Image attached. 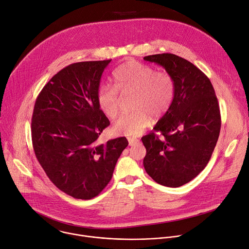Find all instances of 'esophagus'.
<instances>
[{"label":"esophagus","mask_w":249,"mask_h":249,"mask_svg":"<svg viewBox=\"0 0 249 249\" xmlns=\"http://www.w3.org/2000/svg\"><path fill=\"white\" fill-rule=\"evenodd\" d=\"M128 141H129V146H134L139 143V140L136 138H129Z\"/></svg>","instance_id":"esophagus-1"}]
</instances>
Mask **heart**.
I'll use <instances>...</instances> for the list:
<instances>
[{
	"mask_svg": "<svg viewBox=\"0 0 249 249\" xmlns=\"http://www.w3.org/2000/svg\"><path fill=\"white\" fill-rule=\"evenodd\" d=\"M114 87L100 86L96 100L100 110L110 119L119 114L120 94L131 95L133 113L122 116L113 126L118 135L135 137L151 124L152 117L162 116L170 107L175 93V83L170 74L156 72L146 64L130 60L115 69Z\"/></svg>",
	"mask_w": 249,
	"mask_h": 249,
	"instance_id": "obj_1",
	"label": "heart"
}]
</instances>
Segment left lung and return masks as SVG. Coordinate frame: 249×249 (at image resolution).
I'll list each match as a JSON object with an SVG mask.
<instances>
[{"instance_id": "1", "label": "left lung", "mask_w": 249, "mask_h": 249, "mask_svg": "<svg viewBox=\"0 0 249 249\" xmlns=\"http://www.w3.org/2000/svg\"><path fill=\"white\" fill-rule=\"evenodd\" d=\"M144 60L164 68L175 83L169 109L155 131L142 138L147 150L144 167L157 183L179 187L205 168L216 147L221 129L218 99L208 77L189 61L170 53Z\"/></svg>"}]
</instances>
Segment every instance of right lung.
Instances as JSON below:
<instances>
[{
    "label": "right lung",
    "instance_id": "right-lung-1",
    "mask_svg": "<svg viewBox=\"0 0 249 249\" xmlns=\"http://www.w3.org/2000/svg\"><path fill=\"white\" fill-rule=\"evenodd\" d=\"M110 61L67 66L45 85L34 104L35 156L52 183L76 199L89 200L105 188L128 146L125 137L97 143L110 124L96 100L102 73Z\"/></svg>",
    "mask_w": 249,
    "mask_h": 249
}]
</instances>
